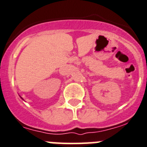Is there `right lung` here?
Listing matches in <instances>:
<instances>
[{
  "mask_svg": "<svg viewBox=\"0 0 147 147\" xmlns=\"http://www.w3.org/2000/svg\"><path fill=\"white\" fill-rule=\"evenodd\" d=\"M20 97H21V96H20ZM21 98H22V99H23V98H22V97H21Z\"/></svg>",
  "mask_w": 147,
  "mask_h": 147,
  "instance_id": "right-lung-1",
  "label": "right lung"
}]
</instances>
